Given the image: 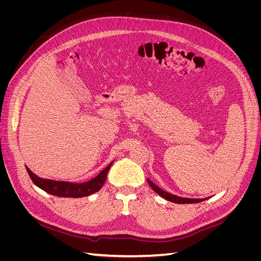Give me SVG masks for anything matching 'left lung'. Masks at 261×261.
Wrapping results in <instances>:
<instances>
[{"label":"left lung","mask_w":261,"mask_h":261,"mask_svg":"<svg viewBox=\"0 0 261 261\" xmlns=\"http://www.w3.org/2000/svg\"><path fill=\"white\" fill-rule=\"evenodd\" d=\"M149 185L151 186V188L153 189V191L159 194L162 198L167 199L169 201H172V202H175V203H196V202H200V201H203L204 199H192V198H183V197H178V196H175V195H172L168 192H164L163 189H161L160 187H158L155 184H153L151 180H150L149 178H147Z\"/></svg>","instance_id":"obj_1"}]
</instances>
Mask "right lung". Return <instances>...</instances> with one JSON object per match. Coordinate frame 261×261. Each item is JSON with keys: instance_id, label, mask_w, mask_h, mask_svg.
<instances>
[{"instance_id": "add662e5", "label": "right lung", "mask_w": 261, "mask_h": 261, "mask_svg": "<svg viewBox=\"0 0 261 261\" xmlns=\"http://www.w3.org/2000/svg\"><path fill=\"white\" fill-rule=\"evenodd\" d=\"M112 164H113V161L110 163L103 171H101L96 177L88 181H85V183H69V181H63V180L45 179V178L37 176L35 173L31 172L27 167H26V170L28 172L31 180L34 181V184L48 194L58 196V197L81 198V197L89 196L93 193L100 191L102 185L105 184V181L107 179V174Z\"/></svg>"}]
</instances>
